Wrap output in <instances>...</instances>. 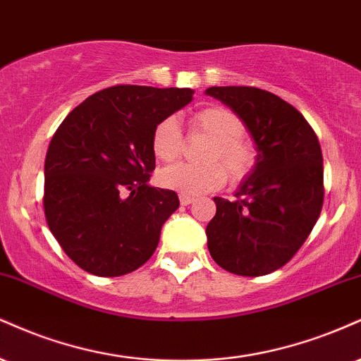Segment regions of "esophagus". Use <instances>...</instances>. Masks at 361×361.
<instances>
[{
  "instance_id": "34e87169",
  "label": "esophagus",
  "mask_w": 361,
  "mask_h": 361,
  "mask_svg": "<svg viewBox=\"0 0 361 361\" xmlns=\"http://www.w3.org/2000/svg\"><path fill=\"white\" fill-rule=\"evenodd\" d=\"M179 199H180V204L182 206H189L190 202H194V197L192 196H188V194H180Z\"/></svg>"
}]
</instances>
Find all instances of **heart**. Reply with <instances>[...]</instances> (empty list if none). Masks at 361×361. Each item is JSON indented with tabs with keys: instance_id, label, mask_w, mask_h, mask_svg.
<instances>
[{
	"instance_id": "obj_1",
	"label": "heart",
	"mask_w": 361,
	"mask_h": 361,
	"mask_svg": "<svg viewBox=\"0 0 361 361\" xmlns=\"http://www.w3.org/2000/svg\"><path fill=\"white\" fill-rule=\"evenodd\" d=\"M189 130L213 138L204 154L207 164L182 162L164 169L159 173V182L164 188L188 196H201L221 188L226 182V172L233 182H241L253 172L258 159L257 150L243 138V121L231 109L218 104L206 106L190 114ZM152 150L162 162L179 159L184 150V137L173 118H164L157 123L152 131Z\"/></svg>"
}]
</instances>
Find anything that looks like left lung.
<instances>
[{
  "instance_id": "8db88e82",
  "label": "left lung",
  "mask_w": 361,
  "mask_h": 361,
  "mask_svg": "<svg viewBox=\"0 0 361 361\" xmlns=\"http://www.w3.org/2000/svg\"><path fill=\"white\" fill-rule=\"evenodd\" d=\"M206 92L238 114L258 150L235 201L214 197L207 250L231 274L275 272L302 247L323 209L319 140L294 106L264 89L224 86Z\"/></svg>"
}]
</instances>
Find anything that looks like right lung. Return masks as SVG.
<instances>
[{"label": "right lung", "mask_w": 361, "mask_h": 361, "mask_svg": "<svg viewBox=\"0 0 361 361\" xmlns=\"http://www.w3.org/2000/svg\"><path fill=\"white\" fill-rule=\"evenodd\" d=\"M189 87L118 84L75 106L50 140L44 211L66 255L97 277H120L154 255L173 190L150 188L152 131L190 103Z\"/></svg>", "instance_id": "obj_1"}]
</instances>
